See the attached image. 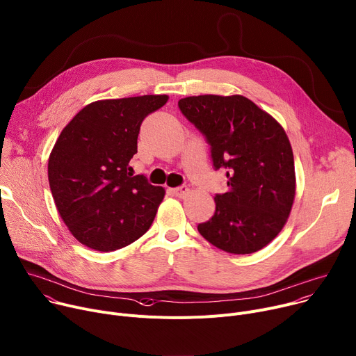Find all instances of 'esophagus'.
Segmentation results:
<instances>
[{
    "label": "esophagus",
    "mask_w": 356,
    "mask_h": 356,
    "mask_svg": "<svg viewBox=\"0 0 356 356\" xmlns=\"http://www.w3.org/2000/svg\"><path fill=\"white\" fill-rule=\"evenodd\" d=\"M171 193L175 195V197H179V198H184L185 195H188L189 193V188L186 185H181V186H177V188H172Z\"/></svg>",
    "instance_id": "1"
}]
</instances>
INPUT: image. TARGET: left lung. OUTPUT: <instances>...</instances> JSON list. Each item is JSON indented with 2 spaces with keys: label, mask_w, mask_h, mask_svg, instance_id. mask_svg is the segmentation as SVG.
I'll return each mask as SVG.
<instances>
[{
  "label": "left lung",
  "mask_w": 356,
  "mask_h": 356,
  "mask_svg": "<svg viewBox=\"0 0 356 356\" xmlns=\"http://www.w3.org/2000/svg\"><path fill=\"white\" fill-rule=\"evenodd\" d=\"M205 136L215 171L228 191L215 195V213L198 225L216 248L252 254L284 228L295 198L293 154L284 128L242 95H198L178 101Z\"/></svg>",
  "instance_id": "left-lung-1"
}]
</instances>
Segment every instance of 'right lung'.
<instances>
[{
    "mask_svg": "<svg viewBox=\"0 0 356 356\" xmlns=\"http://www.w3.org/2000/svg\"><path fill=\"white\" fill-rule=\"evenodd\" d=\"M167 101V95L95 101L60 134L48 159L51 194L86 247L117 251L149 229L165 191L145 175H132L129 161L143 121Z\"/></svg>",
    "mask_w": 356,
    "mask_h": 356,
    "instance_id": "add662e5",
    "label": "right lung"
}]
</instances>
